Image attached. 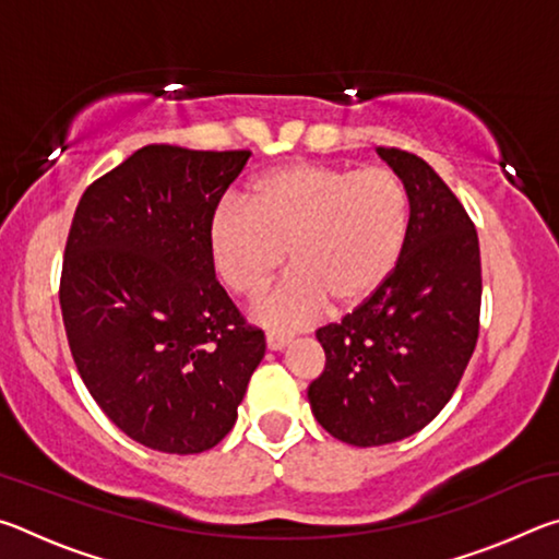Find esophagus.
I'll return each instance as SVG.
<instances>
[{"label": "esophagus", "mask_w": 559, "mask_h": 559, "mask_svg": "<svg viewBox=\"0 0 559 559\" xmlns=\"http://www.w3.org/2000/svg\"><path fill=\"white\" fill-rule=\"evenodd\" d=\"M290 343L288 335H281V333H266V345L269 349H283Z\"/></svg>", "instance_id": "1"}]
</instances>
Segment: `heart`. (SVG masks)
Wrapping results in <instances>:
<instances>
[{"label":"heart","mask_w":559,"mask_h":559,"mask_svg":"<svg viewBox=\"0 0 559 559\" xmlns=\"http://www.w3.org/2000/svg\"><path fill=\"white\" fill-rule=\"evenodd\" d=\"M246 202H224L206 229L214 269L236 296L257 300L283 266L290 273L259 306L263 323L306 325L333 302L347 313L377 296L402 259L409 197L386 169L288 163L259 175Z\"/></svg>","instance_id":"1"}]
</instances>
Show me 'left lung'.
Returning a JSON list of instances; mask_svg holds the SVG:
<instances>
[{
    "mask_svg": "<svg viewBox=\"0 0 559 559\" xmlns=\"http://www.w3.org/2000/svg\"><path fill=\"white\" fill-rule=\"evenodd\" d=\"M377 153L409 197V234L377 296L316 333L325 370L308 386L320 427L353 447L427 427L456 392L480 316L478 234L463 204L421 157Z\"/></svg>",
    "mask_w": 559,
    "mask_h": 559,
    "instance_id": "1",
    "label": "left lung"
}]
</instances>
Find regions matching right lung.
<instances>
[{
  "mask_svg": "<svg viewBox=\"0 0 559 559\" xmlns=\"http://www.w3.org/2000/svg\"><path fill=\"white\" fill-rule=\"evenodd\" d=\"M249 157L147 145L75 206L59 288L66 337L93 400L147 449L216 447L266 353L216 281L206 241Z\"/></svg>",
  "mask_w": 559,
  "mask_h": 559,
  "instance_id": "obj_1",
  "label": "right lung"
}]
</instances>
